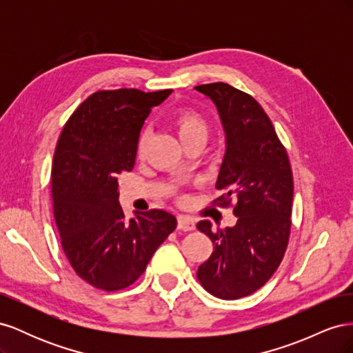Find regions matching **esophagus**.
I'll return each mask as SVG.
<instances>
[{"mask_svg": "<svg viewBox=\"0 0 353 353\" xmlns=\"http://www.w3.org/2000/svg\"><path fill=\"white\" fill-rule=\"evenodd\" d=\"M196 228V223L190 218L185 216H178V230L183 231H193Z\"/></svg>", "mask_w": 353, "mask_h": 353, "instance_id": "obj_1", "label": "esophagus"}]
</instances>
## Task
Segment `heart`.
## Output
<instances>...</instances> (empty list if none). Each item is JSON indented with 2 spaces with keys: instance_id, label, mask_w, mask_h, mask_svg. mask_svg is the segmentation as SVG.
Listing matches in <instances>:
<instances>
[{
  "instance_id": "b5f03b06",
  "label": "heart",
  "mask_w": 353,
  "mask_h": 353,
  "mask_svg": "<svg viewBox=\"0 0 353 353\" xmlns=\"http://www.w3.org/2000/svg\"><path fill=\"white\" fill-rule=\"evenodd\" d=\"M174 126L183 144H187L194 140L205 141V138L208 135V121L205 119V116L194 110H179L178 113H175ZM147 138H148L147 131H144L140 135V138H138V144H137L138 156H143L145 144H147Z\"/></svg>"
}]
</instances>
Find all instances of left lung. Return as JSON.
I'll list each match as a JSON object with an SVG mask.
<instances>
[{
	"mask_svg": "<svg viewBox=\"0 0 353 353\" xmlns=\"http://www.w3.org/2000/svg\"><path fill=\"white\" fill-rule=\"evenodd\" d=\"M196 90L215 103L227 138L216 181L223 194L213 203L228 208L234 201L237 216L225 230H212L209 221L197 223L213 243L197 279L210 294L232 301L259 290L283 261L292 228L293 174L271 119L252 95L223 82Z\"/></svg>",
	"mask_w": 353,
	"mask_h": 353,
	"instance_id": "1",
	"label": "left lung"
}]
</instances>
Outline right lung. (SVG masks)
<instances>
[{"instance_id":"right-lung-1","label":"right lung","mask_w":353,"mask_h":353,"mask_svg":"<svg viewBox=\"0 0 353 353\" xmlns=\"http://www.w3.org/2000/svg\"><path fill=\"white\" fill-rule=\"evenodd\" d=\"M172 90L134 88L91 94L69 117L52 159L56 225L73 271L104 292L134 284L156 249L176 228L166 210L125 221L117 178L131 172L147 116Z\"/></svg>"}]
</instances>
